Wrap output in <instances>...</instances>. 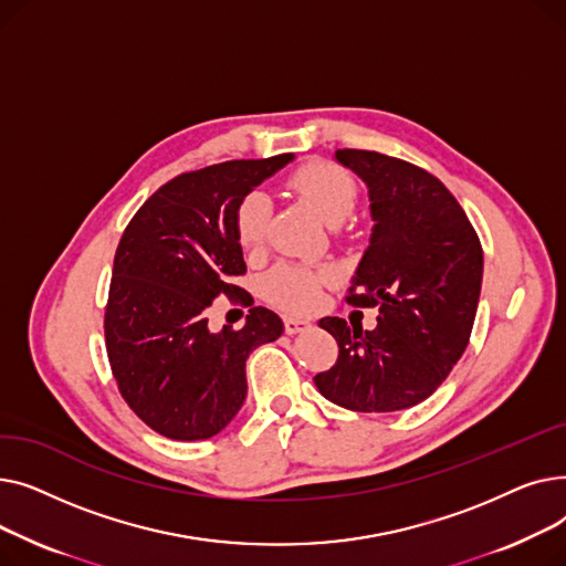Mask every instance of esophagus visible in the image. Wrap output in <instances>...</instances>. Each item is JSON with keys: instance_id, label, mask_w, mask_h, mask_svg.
<instances>
[{"instance_id": "1", "label": "esophagus", "mask_w": 566, "mask_h": 566, "mask_svg": "<svg viewBox=\"0 0 566 566\" xmlns=\"http://www.w3.org/2000/svg\"><path fill=\"white\" fill-rule=\"evenodd\" d=\"M284 328L289 335H298L312 328V321L310 318H301V316H286L284 318Z\"/></svg>"}]
</instances>
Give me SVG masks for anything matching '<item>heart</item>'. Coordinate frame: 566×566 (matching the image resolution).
Instances as JSON below:
<instances>
[{
	"label": "heart",
	"instance_id": "heart-1",
	"mask_svg": "<svg viewBox=\"0 0 566 566\" xmlns=\"http://www.w3.org/2000/svg\"><path fill=\"white\" fill-rule=\"evenodd\" d=\"M291 188L298 192L325 224L344 222L355 206L353 178L328 163H312L301 167L289 178ZM271 201L263 192H250L235 211V233L245 250H256L263 243ZM328 268H307L301 263H277L263 277V295L275 305L291 312H307L321 301L323 284L331 282Z\"/></svg>",
	"mask_w": 566,
	"mask_h": 566
}]
</instances>
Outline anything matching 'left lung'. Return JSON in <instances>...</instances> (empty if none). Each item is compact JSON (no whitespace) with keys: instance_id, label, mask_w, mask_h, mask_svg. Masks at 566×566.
<instances>
[{"instance_id":"1","label":"left lung","mask_w":566,"mask_h":566,"mask_svg":"<svg viewBox=\"0 0 566 566\" xmlns=\"http://www.w3.org/2000/svg\"><path fill=\"white\" fill-rule=\"evenodd\" d=\"M335 160L369 192L374 227L346 301L378 307V325L350 329L339 316L321 318L339 358L314 382L348 410H403L431 397L468 346L482 291V243L454 195L429 171L358 148H339Z\"/></svg>"}]
</instances>
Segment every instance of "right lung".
<instances>
[{
  "label": "right lung",
  "mask_w": 566,
  "mask_h": 566,
  "mask_svg": "<svg viewBox=\"0 0 566 566\" xmlns=\"http://www.w3.org/2000/svg\"><path fill=\"white\" fill-rule=\"evenodd\" d=\"M295 156L231 160L181 174L148 197L114 254L105 342L112 374L137 418L171 440L220 433L248 395L250 353L284 333L282 318L252 307L241 331L208 328V307L248 271L235 233L241 201Z\"/></svg>",
  "instance_id": "add662e5"
}]
</instances>
